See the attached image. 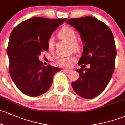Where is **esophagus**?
I'll return each mask as SVG.
<instances>
[{"label":"esophagus","instance_id":"1","mask_svg":"<svg viewBox=\"0 0 125 125\" xmlns=\"http://www.w3.org/2000/svg\"><path fill=\"white\" fill-rule=\"evenodd\" d=\"M62 71L64 72H65V73H70V72H71V70H67V69H63Z\"/></svg>","mask_w":125,"mask_h":125}]
</instances>
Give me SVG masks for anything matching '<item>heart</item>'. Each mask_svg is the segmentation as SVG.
<instances>
[{
    "instance_id": "heart-1",
    "label": "heart",
    "mask_w": 125,
    "mask_h": 125,
    "mask_svg": "<svg viewBox=\"0 0 125 125\" xmlns=\"http://www.w3.org/2000/svg\"><path fill=\"white\" fill-rule=\"evenodd\" d=\"M58 36L61 39L69 42L71 44L72 49L74 51H79L80 45L77 42V34L74 29L69 26L62 28L58 33ZM55 46V40L52 36L49 37L47 41V48L49 51H52ZM76 60L75 57L73 56H66L60 58L56 61V63L58 66L61 67L69 68L72 66V63Z\"/></svg>"
}]
</instances>
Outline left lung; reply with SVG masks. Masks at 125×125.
<instances>
[{
  "mask_svg": "<svg viewBox=\"0 0 125 125\" xmlns=\"http://www.w3.org/2000/svg\"><path fill=\"white\" fill-rule=\"evenodd\" d=\"M76 29L84 43L77 69L79 78L72 83L73 90L85 99L96 97L110 82L115 67L116 47L108 26L93 17L73 18L67 21ZM90 63L89 69H83Z\"/></svg>",
  "mask_w": 125,
  "mask_h": 125,
  "instance_id": "1",
  "label": "left lung"
}]
</instances>
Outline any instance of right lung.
I'll return each mask as SVG.
<instances>
[{
    "label": "right lung",
    "instance_id": "right-lung-1",
    "mask_svg": "<svg viewBox=\"0 0 125 125\" xmlns=\"http://www.w3.org/2000/svg\"><path fill=\"white\" fill-rule=\"evenodd\" d=\"M67 20L33 17L15 26L10 36L7 53L9 72L15 85L27 96L37 97L46 93L53 76L61 69L44 66L38 56L47 51V41L54 31Z\"/></svg>",
    "mask_w": 125,
    "mask_h": 125
}]
</instances>
